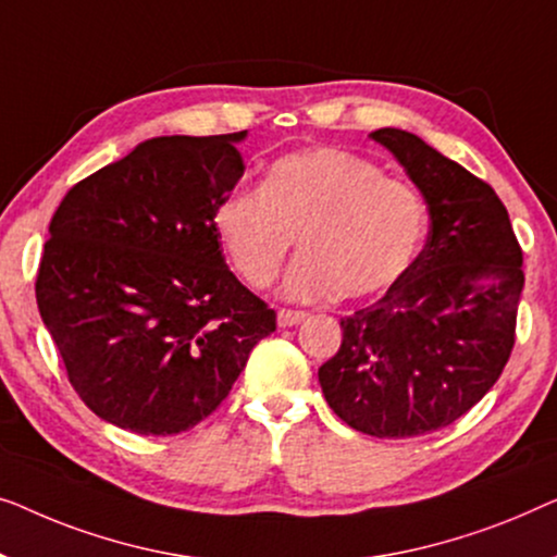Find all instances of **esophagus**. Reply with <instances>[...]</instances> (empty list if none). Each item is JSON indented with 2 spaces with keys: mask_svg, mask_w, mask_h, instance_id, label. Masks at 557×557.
Segmentation results:
<instances>
[{
  "mask_svg": "<svg viewBox=\"0 0 557 557\" xmlns=\"http://www.w3.org/2000/svg\"><path fill=\"white\" fill-rule=\"evenodd\" d=\"M305 318H308V312H302V310H285V308H282V310L277 312V325H280V327H293V325H297V323H302Z\"/></svg>",
  "mask_w": 557,
  "mask_h": 557,
  "instance_id": "1",
  "label": "esophagus"
}]
</instances>
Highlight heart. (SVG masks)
Masks as SVG:
<instances>
[{"label":"heart","instance_id":"b5f03b06","mask_svg":"<svg viewBox=\"0 0 557 557\" xmlns=\"http://www.w3.org/2000/svg\"><path fill=\"white\" fill-rule=\"evenodd\" d=\"M216 239L237 275L257 289L280 275L295 237L305 252L285 277L293 300L381 293L411 268L426 207L409 184L341 148L272 163L260 189H232L216 203Z\"/></svg>","mask_w":557,"mask_h":557}]
</instances>
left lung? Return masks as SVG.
<instances>
[{"mask_svg": "<svg viewBox=\"0 0 557 557\" xmlns=\"http://www.w3.org/2000/svg\"><path fill=\"white\" fill-rule=\"evenodd\" d=\"M429 209V237L379 302L341 320L318 368L331 409L379 438L444 429L495 386L515 346L524 275L505 203L482 178L401 128L373 131Z\"/></svg>", "mask_w": 557, "mask_h": 557, "instance_id": "obj_1", "label": "left lung"}]
</instances>
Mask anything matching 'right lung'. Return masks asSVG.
I'll use <instances>...</instances> for the list:
<instances>
[{"instance_id": "add662e5", "label": "right lung", "mask_w": 557, "mask_h": 557, "mask_svg": "<svg viewBox=\"0 0 557 557\" xmlns=\"http://www.w3.org/2000/svg\"><path fill=\"white\" fill-rule=\"evenodd\" d=\"M245 138L144 140L54 211L37 308L77 396L108 424L189 432L275 331V310L226 268L211 224L245 174Z\"/></svg>"}]
</instances>
